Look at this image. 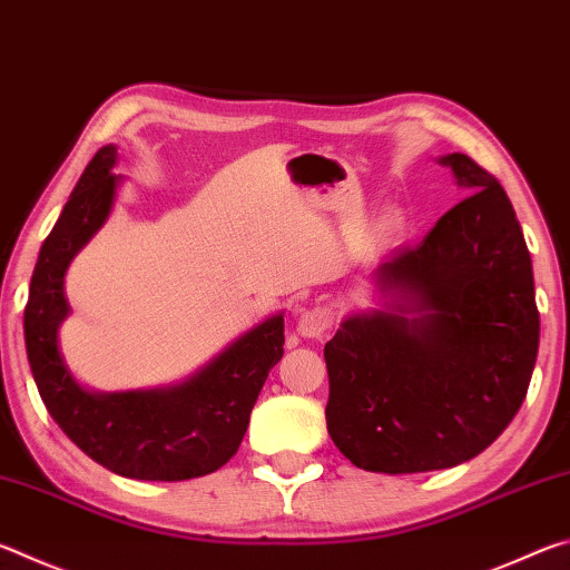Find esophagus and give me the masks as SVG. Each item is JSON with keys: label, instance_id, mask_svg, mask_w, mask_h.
Listing matches in <instances>:
<instances>
[{"label": "esophagus", "instance_id": "1", "mask_svg": "<svg viewBox=\"0 0 570 570\" xmlns=\"http://www.w3.org/2000/svg\"><path fill=\"white\" fill-rule=\"evenodd\" d=\"M334 316L326 306H308L298 312L296 320V332L306 336V340H320L326 332L332 330Z\"/></svg>", "mask_w": 570, "mask_h": 570}]
</instances>
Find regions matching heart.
<instances>
[{
	"label": "heart",
	"instance_id": "heart-1",
	"mask_svg": "<svg viewBox=\"0 0 570 570\" xmlns=\"http://www.w3.org/2000/svg\"><path fill=\"white\" fill-rule=\"evenodd\" d=\"M402 234V218L397 214H387L380 220V236L382 238H397Z\"/></svg>",
	"mask_w": 570,
	"mask_h": 570
}]
</instances>
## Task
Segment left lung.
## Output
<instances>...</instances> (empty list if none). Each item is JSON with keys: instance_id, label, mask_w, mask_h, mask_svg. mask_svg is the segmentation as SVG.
<instances>
[{"instance_id": "obj_1", "label": "left lung", "mask_w": 570, "mask_h": 570, "mask_svg": "<svg viewBox=\"0 0 570 570\" xmlns=\"http://www.w3.org/2000/svg\"><path fill=\"white\" fill-rule=\"evenodd\" d=\"M440 163L470 196L374 272L392 308L350 316L324 346L326 430L362 470L468 462L515 417L533 377L540 316L515 210L465 153Z\"/></svg>"}]
</instances>
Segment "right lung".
<instances>
[{"label":"right lung","instance_id":"right-lung-1","mask_svg":"<svg viewBox=\"0 0 570 570\" xmlns=\"http://www.w3.org/2000/svg\"><path fill=\"white\" fill-rule=\"evenodd\" d=\"M118 148L105 146L88 163L37 258L24 344L47 412L85 455L115 475L135 480H190L236 455L250 410L272 366L284 354V316L254 326L186 382L166 390L98 394L72 380L57 344L70 314L65 272L105 218L118 176Z\"/></svg>","mask_w":570,"mask_h":570}]
</instances>
